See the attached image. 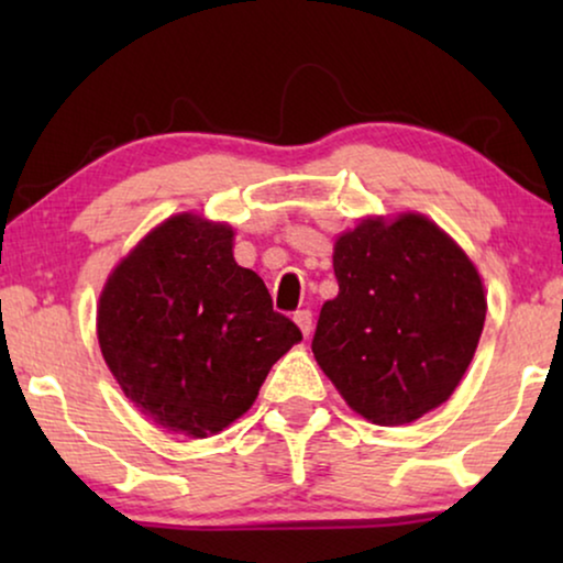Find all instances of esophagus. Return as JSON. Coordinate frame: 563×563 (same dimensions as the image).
I'll use <instances>...</instances> for the list:
<instances>
[{
  "mask_svg": "<svg viewBox=\"0 0 563 563\" xmlns=\"http://www.w3.org/2000/svg\"><path fill=\"white\" fill-rule=\"evenodd\" d=\"M295 322H297L299 330H302L305 335L312 333V312L310 310H297L295 312Z\"/></svg>",
  "mask_w": 563,
  "mask_h": 563,
  "instance_id": "esophagus-1",
  "label": "esophagus"
}]
</instances>
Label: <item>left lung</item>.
I'll return each mask as SVG.
<instances>
[{
  "mask_svg": "<svg viewBox=\"0 0 563 563\" xmlns=\"http://www.w3.org/2000/svg\"><path fill=\"white\" fill-rule=\"evenodd\" d=\"M338 297L312 353L345 402L376 426L443 405L479 343L487 299L466 253L422 214L361 222L338 238Z\"/></svg>",
  "mask_w": 563,
  "mask_h": 563,
  "instance_id": "obj_1",
  "label": "left lung"
}]
</instances>
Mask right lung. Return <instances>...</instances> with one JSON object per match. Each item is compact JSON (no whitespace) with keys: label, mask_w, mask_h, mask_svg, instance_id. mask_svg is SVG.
I'll return each instance as SVG.
<instances>
[{"label":"right lung","mask_w":563,"mask_h":563,"mask_svg":"<svg viewBox=\"0 0 563 563\" xmlns=\"http://www.w3.org/2000/svg\"><path fill=\"white\" fill-rule=\"evenodd\" d=\"M102 356L156 426L205 438L249 410L302 330L233 258V230L191 214L158 225L99 297Z\"/></svg>","instance_id":"obj_1"}]
</instances>
